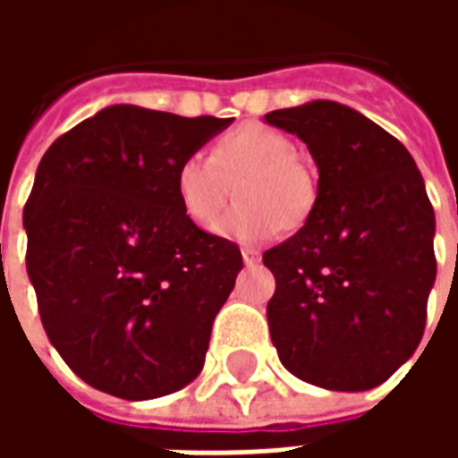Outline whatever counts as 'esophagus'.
<instances>
[{"label":"esophagus","mask_w":458,"mask_h":458,"mask_svg":"<svg viewBox=\"0 0 458 458\" xmlns=\"http://www.w3.org/2000/svg\"><path fill=\"white\" fill-rule=\"evenodd\" d=\"M240 252H242V262H245L248 267H252V265H258V262H259V250L242 248Z\"/></svg>","instance_id":"esophagus-1"}]
</instances>
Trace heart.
I'll return each mask as SVG.
<instances>
[{"instance_id":"obj_1","label":"heart","mask_w":458,"mask_h":458,"mask_svg":"<svg viewBox=\"0 0 458 458\" xmlns=\"http://www.w3.org/2000/svg\"><path fill=\"white\" fill-rule=\"evenodd\" d=\"M235 183L238 203L220 218L218 235L235 242H262L279 230H297L317 206V176L294 154L287 134L265 124L225 131L210 157L189 154L176 166V196L183 213L210 228Z\"/></svg>"}]
</instances>
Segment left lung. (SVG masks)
<instances>
[{"label":"left lung","mask_w":458,"mask_h":458,"mask_svg":"<svg viewBox=\"0 0 458 458\" xmlns=\"http://www.w3.org/2000/svg\"><path fill=\"white\" fill-rule=\"evenodd\" d=\"M318 166L317 206L262 262L277 289L267 324L279 360L304 383L370 390L417 351L437 277L434 208L417 164L360 113L331 100L265 114Z\"/></svg>","instance_id":"1"}]
</instances>
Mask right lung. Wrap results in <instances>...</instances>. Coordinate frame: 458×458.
<instances>
[{"instance_id": "right-lung-1", "label": "right lung", "mask_w": 458, "mask_h": 458, "mask_svg": "<svg viewBox=\"0 0 458 458\" xmlns=\"http://www.w3.org/2000/svg\"><path fill=\"white\" fill-rule=\"evenodd\" d=\"M230 122L113 105L61 134L36 169L24 228L41 324L103 393L151 400L203 368L242 255L183 213L176 166Z\"/></svg>"}]
</instances>
